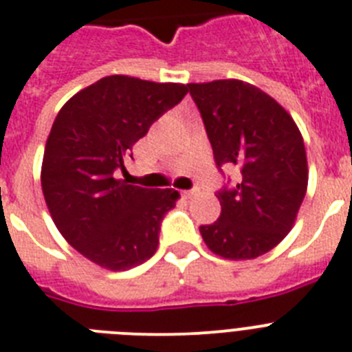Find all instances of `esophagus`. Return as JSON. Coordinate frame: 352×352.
<instances>
[{
  "label": "esophagus",
  "mask_w": 352,
  "mask_h": 352,
  "mask_svg": "<svg viewBox=\"0 0 352 352\" xmlns=\"http://www.w3.org/2000/svg\"><path fill=\"white\" fill-rule=\"evenodd\" d=\"M199 193H201V190H197V188H193V190L184 191V193H182V195H184L186 199H191V197H197V195H199Z\"/></svg>",
  "instance_id": "34e87169"
}]
</instances>
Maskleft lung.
Masks as SVG:
<instances>
[{"instance_id": "1", "label": "left lung", "mask_w": 352, "mask_h": 352, "mask_svg": "<svg viewBox=\"0 0 352 352\" xmlns=\"http://www.w3.org/2000/svg\"><path fill=\"white\" fill-rule=\"evenodd\" d=\"M188 88L217 166L241 171L233 190L219 191L221 217L201 226L202 241L226 260L256 258L295 226L309 179L302 133L289 111L255 85L217 79Z\"/></svg>"}]
</instances>
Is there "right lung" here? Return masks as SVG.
Segmentation results:
<instances>
[{"mask_svg": "<svg viewBox=\"0 0 352 352\" xmlns=\"http://www.w3.org/2000/svg\"><path fill=\"white\" fill-rule=\"evenodd\" d=\"M188 85L108 76L82 88L57 113L47 139L41 188L54 224L82 256L110 271L146 262L162 217L179 191L116 179L131 146L182 101Z\"/></svg>", "mask_w": 352, "mask_h": 352, "instance_id": "1", "label": "right lung"}]
</instances>
